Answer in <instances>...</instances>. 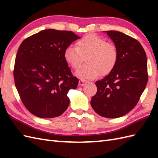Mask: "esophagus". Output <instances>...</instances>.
<instances>
[{"instance_id":"obj_1","label":"esophagus","mask_w":158,"mask_h":158,"mask_svg":"<svg viewBox=\"0 0 158 158\" xmlns=\"http://www.w3.org/2000/svg\"><path fill=\"white\" fill-rule=\"evenodd\" d=\"M86 83H87V81H85V80H82V79H81V80H79V85H84Z\"/></svg>"}]
</instances>
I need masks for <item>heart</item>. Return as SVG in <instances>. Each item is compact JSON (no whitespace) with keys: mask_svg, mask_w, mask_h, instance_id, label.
Returning a JSON list of instances; mask_svg holds the SVG:
<instances>
[{"mask_svg":"<svg viewBox=\"0 0 158 158\" xmlns=\"http://www.w3.org/2000/svg\"><path fill=\"white\" fill-rule=\"evenodd\" d=\"M64 58L74 70L79 69L85 58L87 64L77 72V75L81 79H92L112 71L118 61L119 52L113 43L89 34L78 40L76 48L68 47L64 52Z\"/></svg>","mask_w":158,"mask_h":158,"instance_id":"1","label":"heart"}]
</instances>
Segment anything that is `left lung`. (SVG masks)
<instances>
[{
	"mask_svg": "<svg viewBox=\"0 0 158 158\" xmlns=\"http://www.w3.org/2000/svg\"><path fill=\"white\" fill-rule=\"evenodd\" d=\"M106 34L118 49L119 58L112 71L96 82L97 92L91 105L100 116L117 118L135 108L145 88L147 56L136 39L118 31H106Z\"/></svg>",
	"mask_w": 158,
	"mask_h": 158,
	"instance_id": "obj_1",
	"label": "left lung"
}]
</instances>
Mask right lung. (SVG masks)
Here are the masks:
<instances>
[{"label":"right lung","instance_id":"1","mask_svg":"<svg viewBox=\"0 0 158 158\" xmlns=\"http://www.w3.org/2000/svg\"><path fill=\"white\" fill-rule=\"evenodd\" d=\"M72 31L44 30L26 38L17 53L13 69L15 84L23 105L41 118L58 117L76 89L74 77L64 58V50L79 39Z\"/></svg>","mask_w":158,"mask_h":158}]
</instances>
